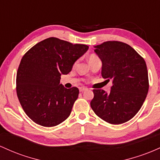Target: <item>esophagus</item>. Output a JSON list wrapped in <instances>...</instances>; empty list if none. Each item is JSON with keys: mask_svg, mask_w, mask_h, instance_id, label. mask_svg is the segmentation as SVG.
I'll use <instances>...</instances> for the list:
<instances>
[{"mask_svg": "<svg viewBox=\"0 0 160 160\" xmlns=\"http://www.w3.org/2000/svg\"><path fill=\"white\" fill-rule=\"evenodd\" d=\"M87 89H88L87 88H85V87H80V88H79L80 92H83V91H86V90H87Z\"/></svg>", "mask_w": 160, "mask_h": 160, "instance_id": "1", "label": "esophagus"}]
</instances>
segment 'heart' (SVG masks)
I'll list each match as a JSON object with an SVG mask.
<instances>
[{"label": "heart", "mask_w": 160, "mask_h": 160, "mask_svg": "<svg viewBox=\"0 0 160 160\" xmlns=\"http://www.w3.org/2000/svg\"><path fill=\"white\" fill-rule=\"evenodd\" d=\"M95 57H97L96 56H95V55H91V56H90V57H89V60H90V59H93V58H95Z\"/></svg>", "instance_id": "b5f03b06"}]
</instances>
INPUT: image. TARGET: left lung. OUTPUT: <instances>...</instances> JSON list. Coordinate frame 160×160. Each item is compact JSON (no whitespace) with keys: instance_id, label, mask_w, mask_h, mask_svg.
<instances>
[{"instance_id":"8db88e82","label":"left lung","mask_w":160,"mask_h":160,"mask_svg":"<svg viewBox=\"0 0 160 160\" xmlns=\"http://www.w3.org/2000/svg\"><path fill=\"white\" fill-rule=\"evenodd\" d=\"M94 48L102 62V77L112 80V86L109 93L94 89L91 108L107 122H126L138 113L148 95L146 62L132 47L120 41H106Z\"/></svg>"}]
</instances>
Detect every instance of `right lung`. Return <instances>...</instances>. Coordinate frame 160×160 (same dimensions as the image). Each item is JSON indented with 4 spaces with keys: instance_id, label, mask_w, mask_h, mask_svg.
Wrapping results in <instances>:
<instances>
[{
    "instance_id": "right-lung-1",
    "label": "right lung",
    "mask_w": 160,
    "mask_h": 160,
    "mask_svg": "<svg viewBox=\"0 0 160 160\" xmlns=\"http://www.w3.org/2000/svg\"><path fill=\"white\" fill-rule=\"evenodd\" d=\"M88 50L85 44H73L49 38L25 53L17 73V94L23 110L36 124L56 126L67 119L79 91L60 84L73 64Z\"/></svg>"
}]
</instances>
